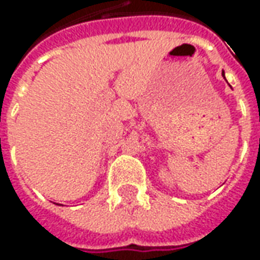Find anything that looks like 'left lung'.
<instances>
[{"label":"left lung","instance_id":"8db88e82","mask_svg":"<svg viewBox=\"0 0 260 260\" xmlns=\"http://www.w3.org/2000/svg\"><path fill=\"white\" fill-rule=\"evenodd\" d=\"M223 76H224V72H223Z\"/></svg>","mask_w":260,"mask_h":260}]
</instances>
